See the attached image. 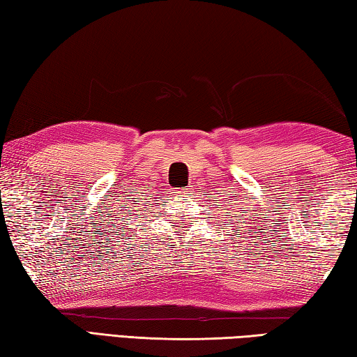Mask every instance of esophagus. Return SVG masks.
Wrapping results in <instances>:
<instances>
[{
  "instance_id": "esophagus-1",
  "label": "esophagus",
  "mask_w": 357,
  "mask_h": 357,
  "mask_svg": "<svg viewBox=\"0 0 357 357\" xmlns=\"http://www.w3.org/2000/svg\"><path fill=\"white\" fill-rule=\"evenodd\" d=\"M185 192H187V189H178L176 190V195H184Z\"/></svg>"
}]
</instances>
